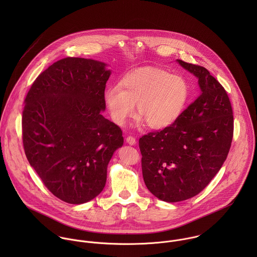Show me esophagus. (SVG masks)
Returning a JSON list of instances; mask_svg holds the SVG:
<instances>
[{
	"label": "esophagus",
	"mask_w": 257,
	"mask_h": 257,
	"mask_svg": "<svg viewBox=\"0 0 257 257\" xmlns=\"http://www.w3.org/2000/svg\"><path fill=\"white\" fill-rule=\"evenodd\" d=\"M126 143L130 146H136L137 145V140L134 137H127L126 138Z\"/></svg>",
	"instance_id": "1"
}]
</instances>
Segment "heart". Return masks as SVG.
<instances>
[{
  "instance_id": "obj_1",
  "label": "heart",
  "mask_w": 257,
  "mask_h": 257,
  "mask_svg": "<svg viewBox=\"0 0 257 257\" xmlns=\"http://www.w3.org/2000/svg\"><path fill=\"white\" fill-rule=\"evenodd\" d=\"M190 96V87L183 76L158 68H141L125 74L117 86H110L104 93V102L110 118L123 125L138 106L137 125L147 122L152 130L171 125Z\"/></svg>"
}]
</instances>
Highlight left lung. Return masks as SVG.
<instances>
[{"mask_svg": "<svg viewBox=\"0 0 257 257\" xmlns=\"http://www.w3.org/2000/svg\"><path fill=\"white\" fill-rule=\"evenodd\" d=\"M176 61L198 79L200 95L170 126L140 139L145 183L167 203L185 201L206 188L226 159L233 134L223 87L206 68Z\"/></svg>", "mask_w": 257, "mask_h": 257, "instance_id": "obj_1", "label": "left lung"}]
</instances>
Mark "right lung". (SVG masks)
<instances>
[{"mask_svg": "<svg viewBox=\"0 0 257 257\" xmlns=\"http://www.w3.org/2000/svg\"><path fill=\"white\" fill-rule=\"evenodd\" d=\"M107 64L61 59L32 85L23 111V143L31 166L58 199L80 205L96 198L107 181L121 130L103 115L110 78Z\"/></svg>", "mask_w": 257, "mask_h": 257, "instance_id": "add662e5", "label": "right lung"}]
</instances>
